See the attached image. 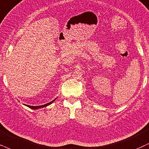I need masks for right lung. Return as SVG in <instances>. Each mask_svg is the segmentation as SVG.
Returning a JSON list of instances; mask_svg holds the SVG:
<instances>
[{
  "label": "right lung",
  "mask_w": 149,
  "mask_h": 149,
  "mask_svg": "<svg viewBox=\"0 0 149 149\" xmlns=\"http://www.w3.org/2000/svg\"><path fill=\"white\" fill-rule=\"evenodd\" d=\"M56 99H55V100H56ZM54 100H53V101H52V102H49V103H47V104H44V105H41V106H29V105H25V106H27V107H29V108H32V109H34V110H36V109H38V108H44V107H46V106H47L48 105H50L51 104H52V103L54 102Z\"/></svg>",
  "instance_id": "obj_1"
}]
</instances>
